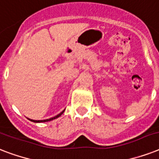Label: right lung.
I'll return each mask as SVG.
<instances>
[{
    "mask_svg": "<svg viewBox=\"0 0 159 159\" xmlns=\"http://www.w3.org/2000/svg\"><path fill=\"white\" fill-rule=\"evenodd\" d=\"M63 112H64V111H62V112H61V113L58 114V115H57V116H54V117H53V118L47 119V120H30V119H29V120H31V121H33V122H35V123H38V122H46V121H50V120H54V119L57 118V117H59V116H61V115H62V114L63 113Z\"/></svg>",
    "mask_w": 159,
    "mask_h": 159,
    "instance_id": "1",
    "label": "right lung"
}]
</instances>
